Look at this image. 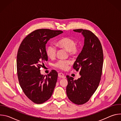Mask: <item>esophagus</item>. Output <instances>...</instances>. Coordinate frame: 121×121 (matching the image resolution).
Returning a JSON list of instances; mask_svg holds the SVG:
<instances>
[{
    "label": "esophagus",
    "mask_w": 121,
    "mask_h": 121,
    "mask_svg": "<svg viewBox=\"0 0 121 121\" xmlns=\"http://www.w3.org/2000/svg\"><path fill=\"white\" fill-rule=\"evenodd\" d=\"M58 77L60 78H65V77L64 75V74L62 73H58Z\"/></svg>",
    "instance_id": "obj_1"
}]
</instances>
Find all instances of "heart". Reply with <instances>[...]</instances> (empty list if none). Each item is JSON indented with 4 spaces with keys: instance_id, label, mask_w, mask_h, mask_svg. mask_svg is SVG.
<instances>
[{
    "instance_id": "obj_1",
    "label": "heart",
    "mask_w": 121,
    "mask_h": 121,
    "mask_svg": "<svg viewBox=\"0 0 121 121\" xmlns=\"http://www.w3.org/2000/svg\"><path fill=\"white\" fill-rule=\"evenodd\" d=\"M56 45L59 48L64 49L67 51L69 56L72 57L76 56L79 53L80 48L76 44V42L73 38L64 37L60 39L56 43ZM56 53V48L53 44L48 45L46 49V54L47 56L53 59ZM70 64L69 60H60L54 64V66L62 70H66Z\"/></svg>"
}]
</instances>
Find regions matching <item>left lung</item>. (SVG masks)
<instances>
[{"mask_svg": "<svg viewBox=\"0 0 121 121\" xmlns=\"http://www.w3.org/2000/svg\"><path fill=\"white\" fill-rule=\"evenodd\" d=\"M85 37L84 45L73 65V68L79 72L80 78L74 80L66 76L68 84L66 92L73 103L82 105L89 100L99 85L102 72L103 50L98 38L91 30L76 29Z\"/></svg>", "mask_w": 121, "mask_h": 121, "instance_id": "1", "label": "left lung"}]
</instances>
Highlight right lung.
Here are the masks:
<instances>
[{
  "label": "right lung",
  "instance_id": "add662e5",
  "mask_svg": "<svg viewBox=\"0 0 121 121\" xmlns=\"http://www.w3.org/2000/svg\"><path fill=\"white\" fill-rule=\"evenodd\" d=\"M63 31L41 29L30 33L22 41L17 56V70L19 82L26 96L36 104H42L53 94L58 73L52 70L46 78L40 72L44 62L47 42Z\"/></svg>",
  "mask_w": 121,
  "mask_h": 121
}]
</instances>
